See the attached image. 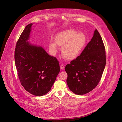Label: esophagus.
Segmentation results:
<instances>
[{
	"label": "esophagus",
	"instance_id": "1",
	"mask_svg": "<svg viewBox=\"0 0 122 122\" xmlns=\"http://www.w3.org/2000/svg\"><path fill=\"white\" fill-rule=\"evenodd\" d=\"M60 67H61V70H63L64 69L65 66H64V65L63 64H61L60 65Z\"/></svg>",
	"mask_w": 122,
	"mask_h": 122
}]
</instances>
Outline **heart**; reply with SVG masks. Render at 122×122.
<instances>
[{
  "mask_svg": "<svg viewBox=\"0 0 122 122\" xmlns=\"http://www.w3.org/2000/svg\"><path fill=\"white\" fill-rule=\"evenodd\" d=\"M54 41L55 42L51 41L49 44L52 52L55 53L57 51V44L61 46V52L63 57L67 60H73L78 57L83 52L87 38L83 32H77L73 29H68L57 34Z\"/></svg>",
  "mask_w": 122,
  "mask_h": 122,
  "instance_id": "heart-1",
  "label": "heart"
}]
</instances>
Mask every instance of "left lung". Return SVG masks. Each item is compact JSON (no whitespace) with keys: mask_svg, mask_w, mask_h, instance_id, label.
Instances as JSON below:
<instances>
[{"mask_svg":"<svg viewBox=\"0 0 122 122\" xmlns=\"http://www.w3.org/2000/svg\"><path fill=\"white\" fill-rule=\"evenodd\" d=\"M106 65V52L102 38L96 29L81 54L67 64V83L76 94L87 93L97 86Z\"/></svg>","mask_w":122,"mask_h":122,"instance_id":"1","label":"left lung"}]
</instances>
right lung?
<instances>
[{
	"label": "right lung",
	"mask_w": 122,
	"mask_h": 122,
	"mask_svg": "<svg viewBox=\"0 0 122 122\" xmlns=\"http://www.w3.org/2000/svg\"><path fill=\"white\" fill-rule=\"evenodd\" d=\"M32 23L26 26L18 40L15 60L22 86L35 96L48 93L60 72L59 61L41 46L31 45L27 40Z\"/></svg>",
	"instance_id": "add662e5"
}]
</instances>
